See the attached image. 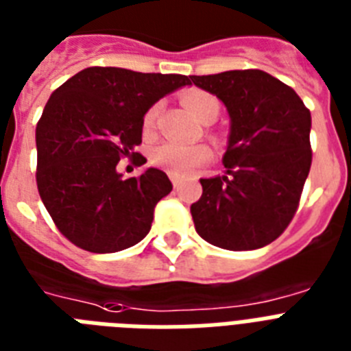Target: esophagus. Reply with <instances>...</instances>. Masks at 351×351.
<instances>
[{
    "instance_id": "esophagus-1",
    "label": "esophagus",
    "mask_w": 351,
    "mask_h": 351,
    "mask_svg": "<svg viewBox=\"0 0 351 351\" xmlns=\"http://www.w3.org/2000/svg\"><path fill=\"white\" fill-rule=\"evenodd\" d=\"M168 176H170V181H172L173 189H179V186H181V178L176 176V173H168Z\"/></svg>"
}]
</instances>
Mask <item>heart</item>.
<instances>
[{
    "label": "heart",
    "instance_id": "heart-1",
    "mask_svg": "<svg viewBox=\"0 0 351 351\" xmlns=\"http://www.w3.org/2000/svg\"><path fill=\"white\" fill-rule=\"evenodd\" d=\"M181 103H183L193 116L197 117L199 121L203 123H214L221 112L219 99L210 94V92L197 90H186L181 94ZM159 106H150L143 117V132L145 134H152L154 125H156V117H158ZM154 165L165 168L167 172L176 173V176H186L193 168L201 167L204 162L212 159V152L208 147L204 145H183V143H162L156 147L150 154Z\"/></svg>",
    "mask_w": 351,
    "mask_h": 351
}]
</instances>
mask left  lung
Instances as JSON below:
<instances>
[{"label": "left lung", "mask_w": 351, "mask_h": 351, "mask_svg": "<svg viewBox=\"0 0 351 351\" xmlns=\"http://www.w3.org/2000/svg\"><path fill=\"white\" fill-rule=\"evenodd\" d=\"M230 116L226 176L201 179L190 206L197 234L224 250H255L287 230L312 167V116L291 86L263 70L190 75Z\"/></svg>", "instance_id": "8db88e82"}]
</instances>
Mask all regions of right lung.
<instances>
[{
  "label": "right lung",
  "instance_id": "obj_1",
  "mask_svg": "<svg viewBox=\"0 0 351 351\" xmlns=\"http://www.w3.org/2000/svg\"><path fill=\"white\" fill-rule=\"evenodd\" d=\"M189 75L143 74L88 66L52 92L36 127L39 195L61 234L92 254L137 245L150 232L154 208L172 192L159 168L123 179L117 162L141 145L147 110Z\"/></svg>",
  "mask_w": 351,
  "mask_h": 351
}]
</instances>
